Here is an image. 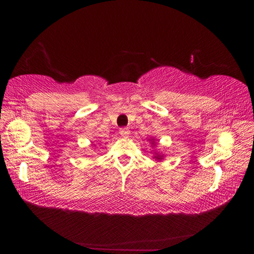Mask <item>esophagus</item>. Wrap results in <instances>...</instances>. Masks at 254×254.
I'll return each mask as SVG.
<instances>
[{
    "label": "esophagus",
    "mask_w": 254,
    "mask_h": 254,
    "mask_svg": "<svg viewBox=\"0 0 254 254\" xmlns=\"http://www.w3.org/2000/svg\"><path fill=\"white\" fill-rule=\"evenodd\" d=\"M120 134H121L122 137H127V135L130 134V130H128L127 127L120 128Z\"/></svg>",
    "instance_id": "esophagus-1"
}]
</instances>
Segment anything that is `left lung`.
<instances>
[{
	"instance_id": "1",
	"label": "left lung",
	"mask_w": 254,
	"mask_h": 254,
	"mask_svg": "<svg viewBox=\"0 0 254 254\" xmlns=\"http://www.w3.org/2000/svg\"><path fill=\"white\" fill-rule=\"evenodd\" d=\"M152 140H153V139H152ZM152 143H153V141H152ZM162 157H163V156H160V154H157V156H154V158L158 159V160H161Z\"/></svg>"
}]
</instances>
